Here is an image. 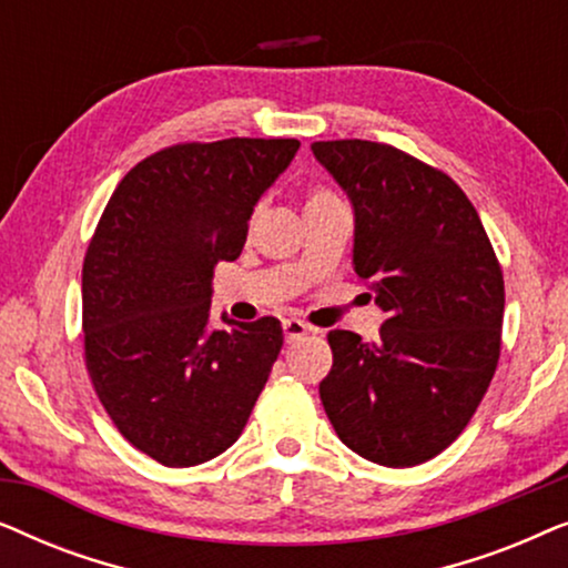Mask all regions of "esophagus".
<instances>
[{
  "label": "esophagus",
  "mask_w": 568,
  "mask_h": 568,
  "mask_svg": "<svg viewBox=\"0 0 568 568\" xmlns=\"http://www.w3.org/2000/svg\"><path fill=\"white\" fill-rule=\"evenodd\" d=\"M282 328H284L286 344H294V341H300L302 336H307V333H310L307 325L302 321H294V317H286V321L282 323Z\"/></svg>",
  "instance_id": "obj_1"
}]
</instances>
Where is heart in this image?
<instances>
[{
    "mask_svg": "<svg viewBox=\"0 0 568 568\" xmlns=\"http://www.w3.org/2000/svg\"><path fill=\"white\" fill-rule=\"evenodd\" d=\"M317 199H331V193L328 191H315L313 196H310V201H317ZM310 201H307V204H310Z\"/></svg>",
    "mask_w": 568,
    "mask_h": 568,
    "instance_id": "b5f03b06",
    "label": "heart"
}]
</instances>
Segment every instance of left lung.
<instances>
[{
    "label": "left lung",
    "mask_w": 568,
    "mask_h": 568,
    "mask_svg": "<svg viewBox=\"0 0 568 568\" xmlns=\"http://www.w3.org/2000/svg\"><path fill=\"white\" fill-rule=\"evenodd\" d=\"M313 154L354 209V271L387 315L375 341L331 331L321 400L364 460L410 468L453 445L501 348L504 276L476 206L442 170L390 144L338 139Z\"/></svg>",
    "instance_id": "obj_1"
}]
</instances>
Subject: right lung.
<instances>
[{"instance_id": "obj_1", "label": "right lung", "mask_w": 568, "mask_h": 568, "mask_svg": "<svg viewBox=\"0 0 568 568\" xmlns=\"http://www.w3.org/2000/svg\"><path fill=\"white\" fill-rule=\"evenodd\" d=\"M297 139L175 144L131 168L82 266L84 364L123 437L168 468L232 447L284 336L276 317L209 325L212 278Z\"/></svg>"}]
</instances>
